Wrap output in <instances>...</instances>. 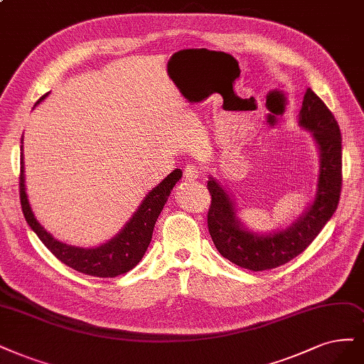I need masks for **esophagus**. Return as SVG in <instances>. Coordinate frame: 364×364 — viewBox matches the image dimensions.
I'll return each instance as SVG.
<instances>
[{
    "label": "esophagus",
    "mask_w": 364,
    "mask_h": 364,
    "mask_svg": "<svg viewBox=\"0 0 364 364\" xmlns=\"http://www.w3.org/2000/svg\"><path fill=\"white\" fill-rule=\"evenodd\" d=\"M183 176L186 181H196L202 176V168L194 164H188L183 168Z\"/></svg>",
    "instance_id": "34e87169"
}]
</instances>
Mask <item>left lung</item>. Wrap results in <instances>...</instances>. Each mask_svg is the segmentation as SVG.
Listing matches in <instances>:
<instances>
[{
    "mask_svg": "<svg viewBox=\"0 0 364 364\" xmlns=\"http://www.w3.org/2000/svg\"><path fill=\"white\" fill-rule=\"evenodd\" d=\"M310 131L319 152V171L313 202L286 229L256 233L237 217L233 197L214 178H209L210 206L208 229L220 255L235 265L265 271L284 265L313 242L337 209L342 188V136L331 111L311 89H307L298 119Z\"/></svg>",
    "mask_w": 364,
    "mask_h": 364,
    "instance_id": "left-lung-1",
    "label": "left lung"
}]
</instances>
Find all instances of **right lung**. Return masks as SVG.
Wrapping results in <instances>:
<instances>
[{
	"instance_id": "1",
	"label": "right lung",
	"mask_w": 364,
	"mask_h": 364,
	"mask_svg": "<svg viewBox=\"0 0 364 364\" xmlns=\"http://www.w3.org/2000/svg\"><path fill=\"white\" fill-rule=\"evenodd\" d=\"M48 96L43 95L36 105L42 102ZM22 150V146H21ZM182 178V170H173L168 176L158 183L144 197L129 221L123 225V229L112 236L109 241L95 248H82L61 242L42 228V224L36 220L31 206L28 203V196L25 193V176H23V156L21 159V178H19V194L23 217L27 220L31 230L39 236V240L58 260H61L69 268L93 275V277H117L120 274L131 271L139 265L144 256L146 250L152 241V233L155 223L161 214L162 208L167 203L173 186Z\"/></svg>"
}]
</instances>
